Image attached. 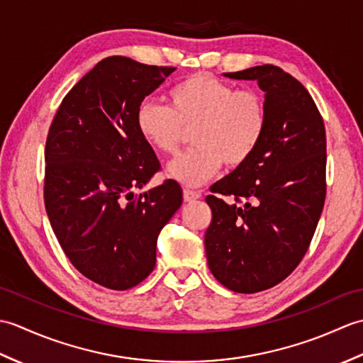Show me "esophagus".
Here are the masks:
<instances>
[{"mask_svg":"<svg viewBox=\"0 0 363 363\" xmlns=\"http://www.w3.org/2000/svg\"><path fill=\"white\" fill-rule=\"evenodd\" d=\"M201 198V194L199 191H195V190H190V189H184V201H195V199H199Z\"/></svg>","mask_w":363,"mask_h":363,"instance_id":"1","label":"esophagus"}]
</instances>
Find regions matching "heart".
Returning a JSON list of instances; mask_svg holds the SVG:
<instances>
[{
	"instance_id": "obj_1",
	"label": "heart",
	"mask_w": 363,
	"mask_h": 363,
	"mask_svg": "<svg viewBox=\"0 0 363 363\" xmlns=\"http://www.w3.org/2000/svg\"><path fill=\"white\" fill-rule=\"evenodd\" d=\"M169 107L151 99L135 112L138 134L152 150L173 154L184 129L191 130V150L168 165V174L184 186L196 187L220 172L223 164L240 167L267 130V104L256 90H237L212 74L196 73L168 90Z\"/></svg>"
}]
</instances>
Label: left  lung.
Returning a JSON list of instances; mask_svg holds the SVG:
<instances>
[{"label":"left lung","instance_id":"1","mask_svg":"<svg viewBox=\"0 0 363 363\" xmlns=\"http://www.w3.org/2000/svg\"><path fill=\"white\" fill-rule=\"evenodd\" d=\"M223 76L259 84L268 123L256 152L215 182V195L206 198L212 209L206 257L226 289L256 293L298 267L317 229L326 196L325 123L309 91L279 67ZM223 194L245 204L226 203Z\"/></svg>","mask_w":363,"mask_h":363}]
</instances>
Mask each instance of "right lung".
I'll return each mask as SVG.
<instances>
[{
    "instance_id": "1",
    "label": "right lung",
    "mask_w": 363,
    "mask_h": 363,
    "mask_svg": "<svg viewBox=\"0 0 363 363\" xmlns=\"http://www.w3.org/2000/svg\"><path fill=\"white\" fill-rule=\"evenodd\" d=\"M176 68L103 59L68 91L45 148V207L67 257L112 290L140 284L156 243L182 204L174 181L140 195L160 164L138 134L135 112Z\"/></svg>"
}]
</instances>
